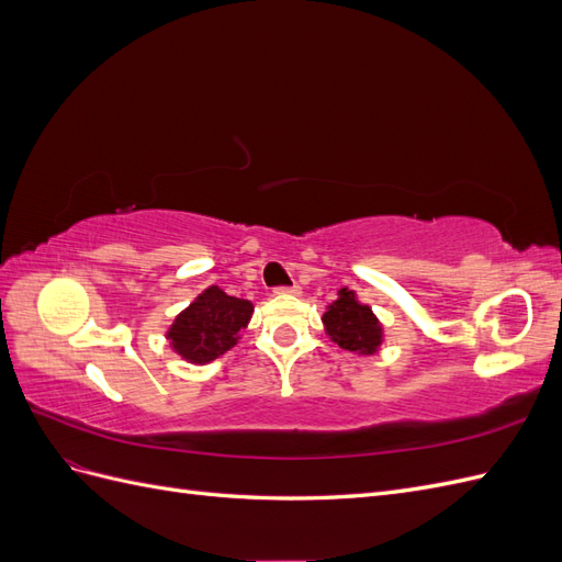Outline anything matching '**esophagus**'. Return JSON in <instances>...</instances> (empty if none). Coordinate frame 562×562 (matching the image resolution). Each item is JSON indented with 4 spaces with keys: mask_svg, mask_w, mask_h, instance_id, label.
<instances>
[{
    "mask_svg": "<svg viewBox=\"0 0 562 562\" xmlns=\"http://www.w3.org/2000/svg\"><path fill=\"white\" fill-rule=\"evenodd\" d=\"M274 295H300V285H279L274 288Z\"/></svg>",
    "mask_w": 562,
    "mask_h": 562,
    "instance_id": "34e87169",
    "label": "esophagus"
}]
</instances>
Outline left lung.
<instances>
[{
  "mask_svg": "<svg viewBox=\"0 0 562 562\" xmlns=\"http://www.w3.org/2000/svg\"><path fill=\"white\" fill-rule=\"evenodd\" d=\"M328 335L335 342L359 353H375L382 342V328L368 304H361L351 291L342 288L339 297L323 314Z\"/></svg>",
  "mask_w": 562,
  "mask_h": 562,
  "instance_id": "1",
  "label": "left lung"
}]
</instances>
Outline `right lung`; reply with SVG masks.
Wrapping results in <instances>:
<instances>
[{"instance_id": "add662e5", "label": "right lung", "mask_w": 562, "mask_h": 562, "mask_svg": "<svg viewBox=\"0 0 562 562\" xmlns=\"http://www.w3.org/2000/svg\"><path fill=\"white\" fill-rule=\"evenodd\" d=\"M252 314V304L211 285L173 321L168 339L182 359L209 363L229 351Z\"/></svg>"}]
</instances>
